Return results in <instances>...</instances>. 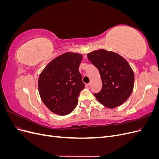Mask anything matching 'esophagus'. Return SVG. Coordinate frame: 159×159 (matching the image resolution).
I'll list each match as a JSON object with an SVG mask.
<instances>
[{
    "instance_id": "1",
    "label": "esophagus",
    "mask_w": 159,
    "mask_h": 159,
    "mask_svg": "<svg viewBox=\"0 0 159 159\" xmlns=\"http://www.w3.org/2000/svg\"><path fill=\"white\" fill-rule=\"evenodd\" d=\"M85 87L87 88L88 89H89L90 88H91V84H86V85H85Z\"/></svg>"
}]
</instances>
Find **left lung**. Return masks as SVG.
<instances>
[{
  "label": "left lung",
  "mask_w": 159,
  "mask_h": 159,
  "mask_svg": "<svg viewBox=\"0 0 159 159\" xmlns=\"http://www.w3.org/2000/svg\"><path fill=\"white\" fill-rule=\"evenodd\" d=\"M89 60L99 71L102 89L94 96L108 108L125 102L131 95L134 83V72L128 61L114 52L99 49L87 54Z\"/></svg>",
  "instance_id": "left-lung-1"
}]
</instances>
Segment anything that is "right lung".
Wrapping results in <instances>:
<instances>
[{"instance_id": "add662e5", "label": "right lung", "mask_w": 159, "mask_h": 159, "mask_svg": "<svg viewBox=\"0 0 159 159\" xmlns=\"http://www.w3.org/2000/svg\"><path fill=\"white\" fill-rule=\"evenodd\" d=\"M83 56L66 52L52 60L38 78V91L42 102L52 112L59 115L71 113L78 103L85 84L79 71Z\"/></svg>"}]
</instances>
